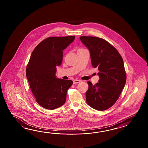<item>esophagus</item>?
Masks as SVG:
<instances>
[{
	"instance_id": "esophagus-1",
	"label": "esophagus",
	"mask_w": 148,
	"mask_h": 148,
	"mask_svg": "<svg viewBox=\"0 0 148 148\" xmlns=\"http://www.w3.org/2000/svg\"><path fill=\"white\" fill-rule=\"evenodd\" d=\"M80 82V80H74L73 81V84H76L79 83Z\"/></svg>"
}]
</instances>
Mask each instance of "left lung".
Here are the masks:
<instances>
[{
    "mask_svg": "<svg viewBox=\"0 0 148 148\" xmlns=\"http://www.w3.org/2000/svg\"><path fill=\"white\" fill-rule=\"evenodd\" d=\"M80 39L90 51L92 66L99 70L98 82L92 85L88 82L87 103L96 110H106L116 103L125 85L123 59L113 45L101 38L82 36Z\"/></svg>",
    "mask_w": 148,
    "mask_h": 148,
    "instance_id": "8db88e82",
    "label": "left lung"
}]
</instances>
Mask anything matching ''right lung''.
<instances>
[{"label":"right lung","mask_w":148,"mask_h":148,"mask_svg":"<svg viewBox=\"0 0 148 148\" xmlns=\"http://www.w3.org/2000/svg\"><path fill=\"white\" fill-rule=\"evenodd\" d=\"M75 36L50 37L42 41L32 53L26 75L36 101L42 107L54 110L66 101L71 80L57 78L56 66L61 64L63 51L74 41Z\"/></svg>","instance_id":"right-lung-1"}]
</instances>
